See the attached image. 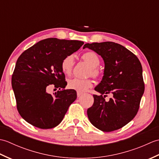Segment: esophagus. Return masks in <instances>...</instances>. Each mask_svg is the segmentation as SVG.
<instances>
[{
  "mask_svg": "<svg viewBox=\"0 0 159 159\" xmlns=\"http://www.w3.org/2000/svg\"><path fill=\"white\" fill-rule=\"evenodd\" d=\"M83 95V93H80V92H77V97L78 98H79V97H80Z\"/></svg>",
  "mask_w": 159,
  "mask_h": 159,
  "instance_id": "34e87169",
  "label": "esophagus"
}]
</instances>
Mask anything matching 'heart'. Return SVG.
<instances>
[{"instance_id":"b5f03b06","label":"heart","mask_w":159,"mask_h":159,"mask_svg":"<svg viewBox=\"0 0 159 159\" xmlns=\"http://www.w3.org/2000/svg\"><path fill=\"white\" fill-rule=\"evenodd\" d=\"M81 57L91 67L89 74L94 78L98 77L100 75V71L97 67H98L100 63V60L98 56L94 52L89 51L84 53ZM74 63V57L73 55H70L64 57L61 63V68L63 73L66 75H70L72 73ZM92 85V82L91 80H83L77 79V78L70 79L67 83V87L69 89L75 90L80 93L85 92Z\"/></svg>"}]
</instances>
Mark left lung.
Instances as JSON below:
<instances>
[{"instance_id":"1","label":"left lung","mask_w":159,"mask_h":159,"mask_svg":"<svg viewBox=\"0 0 159 159\" xmlns=\"http://www.w3.org/2000/svg\"><path fill=\"white\" fill-rule=\"evenodd\" d=\"M85 48L98 54L104 62L102 79L95 87L101 95L93 96L94 102L87 109V116L100 130L120 129L130 122L139 110L145 89L142 66L135 55L119 43L94 42L85 43ZM110 93L113 98L107 102L104 98Z\"/></svg>"}]
</instances>
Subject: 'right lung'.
Returning a JSON list of instances; mask_svg holds the SVG:
<instances>
[{
    "label": "right lung",
    "mask_w": 159,
    "mask_h": 159,
    "mask_svg": "<svg viewBox=\"0 0 159 159\" xmlns=\"http://www.w3.org/2000/svg\"><path fill=\"white\" fill-rule=\"evenodd\" d=\"M83 43L78 40L48 38L30 47L18 57L11 85L17 109L26 121L42 129L55 128L61 122L77 95L75 90L64 89L67 82L61 63ZM50 84L60 91L53 95L47 93Z\"/></svg>",
    "instance_id": "right-lung-1"
}]
</instances>
